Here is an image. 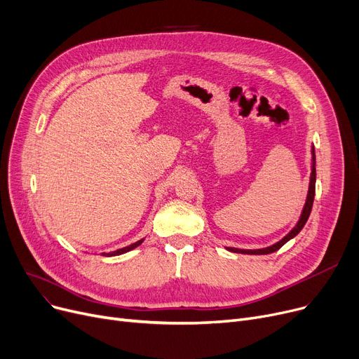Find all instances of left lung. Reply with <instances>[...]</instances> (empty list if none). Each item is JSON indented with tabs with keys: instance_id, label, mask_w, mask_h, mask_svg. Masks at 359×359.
I'll return each mask as SVG.
<instances>
[{
	"instance_id": "obj_1",
	"label": "left lung",
	"mask_w": 359,
	"mask_h": 359,
	"mask_svg": "<svg viewBox=\"0 0 359 359\" xmlns=\"http://www.w3.org/2000/svg\"><path fill=\"white\" fill-rule=\"evenodd\" d=\"M311 176H310V184H309V194H307V201H306V205L303 208V212H301V217L297 222L295 227L284 237L282 240H279L278 243L272 244V246L269 248H265V249H256V250H244V249H236V248H227V250L230 252H234V253H244V255H269V253H273L276 250H279L282 246L287 241H290L291 238H294L301 230H303V227L306 225L309 217H310V212H311V208H313V201H314V194H316V154H314V147L311 148Z\"/></svg>"
}]
</instances>
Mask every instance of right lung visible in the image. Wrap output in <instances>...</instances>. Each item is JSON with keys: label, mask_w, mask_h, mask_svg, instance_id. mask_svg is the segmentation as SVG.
<instances>
[{"label": "right lung", "mask_w": 359, "mask_h": 359, "mask_svg": "<svg viewBox=\"0 0 359 359\" xmlns=\"http://www.w3.org/2000/svg\"><path fill=\"white\" fill-rule=\"evenodd\" d=\"M142 241H144V238L138 240L137 243L130 244V246H126V248H123V249H119V250H115V252H110V253H103V256H119V255H123V253H126V252H129V250H132V249L138 248Z\"/></svg>", "instance_id": "right-lung-1"}]
</instances>
